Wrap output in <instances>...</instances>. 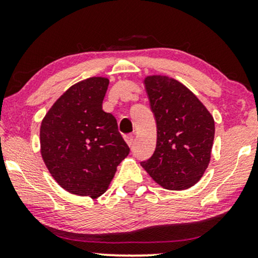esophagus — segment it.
<instances>
[{
  "label": "esophagus",
  "mask_w": 258,
  "mask_h": 258,
  "mask_svg": "<svg viewBox=\"0 0 258 258\" xmlns=\"http://www.w3.org/2000/svg\"><path fill=\"white\" fill-rule=\"evenodd\" d=\"M125 141L130 147H133V143H135V136H133V135H126L125 136Z\"/></svg>",
  "instance_id": "34e87169"
}]
</instances>
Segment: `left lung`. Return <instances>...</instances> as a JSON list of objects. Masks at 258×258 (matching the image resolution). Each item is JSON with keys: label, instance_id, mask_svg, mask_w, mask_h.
I'll return each mask as SVG.
<instances>
[{"label": "left lung", "instance_id": "obj_1", "mask_svg": "<svg viewBox=\"0 0 258 258\" xmlns=\"http://www.w3.org/2000/svg\"><path fill=\"white\" fill-rule=\"evenodd\" d=\"M156 121L155 152L141 165L162 188L183 190L203 177L211 159L215 121L205 105L177 80H144Z\"/></svg>", "mask_w": 258, "mask_h": 258}]
</instances>
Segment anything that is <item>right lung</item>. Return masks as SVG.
<instances>
[{"label":"right lung","instance_id":"right-lung-1","mask_svg":"<svg viewBox=\"0 0 258 258\" xmlns=\"http://www.w3.org/2000/svg\"><path fill=\"white\" fill-rule=\"evenodd\" d=\"M109 80L90 78L65 91L40 128L41 155L61 188L96 199L105 193L130 148L103 110Z\"/></svg>","mask_w":258,"mask_h":258}]
</instances>
